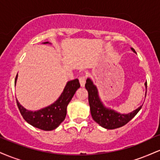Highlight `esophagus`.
<instances>
[{"mask_svg":"<svg viewBox=\"0 0 160 160\" xmlns=\"http://www.w3.org/2000/svg\"><path fill=\"white\" fill-rule=\"evenodd\" d=\"M79 81H80V86H81L82 87H83L86 83V77L85 76L80 77V78H79Z\"/></svg>","mask_w":160,"mask_h":160,"instance_id":"obj_1","label":"esophagus"}]
</instances>
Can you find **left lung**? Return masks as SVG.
Listing matches in <instances>:
<instances>
[{"instance_id": "obj_1", "label": "left lung", "mask_w": 160, "mask_h": 160, "mask_svg": "<svg viewBox=\"0 0 160 160\" xmlns=\"http://www.w3.org/2000/svg\"><path fill=\"white\" fill-rule=\"evenodd\" d=\"M132 50L135 52L133 48H132ZM145 86L147 88V82H145ZM85 87L86 90L88 91L89 104L90 107L91 115L93 120L101 126L107 129H114V128L123 126L124 125L128 123L142 108V105H141L128 114H122V113H117V111L111 110V108L104 107L98 96L97 87L93 84L92 81L89 78L86 80Z\"/></svg>"}]
</instances>
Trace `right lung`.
Masks as SVG:
<instances>
[{"label":"right lung","instance_id":"right-lung-1","mask_svg":"<svg viewBox=\"0 0 160 160\" xmlns=\"http://www.w3.org/2000/svg\"><path fill=\"white\" fill-rule=\"evenodd\" d=\"M43 43H49V42ZM17 77L18 74L16 77L15 84ZM80 86L78 79L68 81L59 98L51 105L42 108L39 111H32L26 110L19 104L17 99L16 103L24 120L27 122L40 129L51 131L58 127L65 119L68 104Z\"/></svg>","mask_w":160,"mask_h":160}]
</instances>
